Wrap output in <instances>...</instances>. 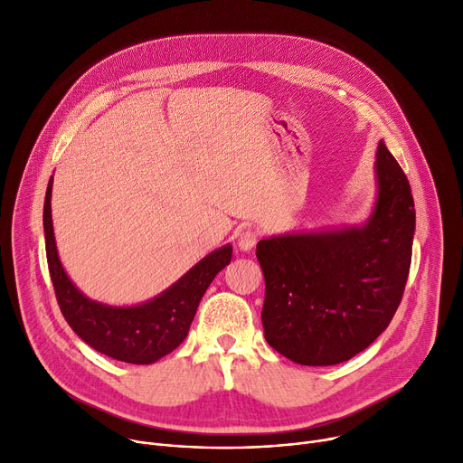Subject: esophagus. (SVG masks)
Returning a JSON list of instances; mask_svg holds the SVG:
<instances>
[{
	"label": "esophagus",
	"instance_id": "obj_1",
	"mask_svg": "<svg viewBox=\"0 0 463 463\" xmlns=\"http://www.w3.org/2000/svg\"><path fill=\"white\" fill-rule=\"evenodd\" d=\"M257 238H259V234H257V231H253V229L241 231V232L238 234V240H236L238 250H240V251H251V250L255 248V244H257Z\"/></svg>",
	"mask_w": 463,
	"mask_h": 463
}]
</instances>
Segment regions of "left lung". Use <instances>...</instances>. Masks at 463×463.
Listing matches in <instances>:
<instances>
[{"label":"left lung","mask_w":463,"mask_h":463,"mask_svg":"<svg viewBox=\"0 0 463 463\" xmlns=\"http://www.w3.org/2000/svg\"><path fill=\"white\" fill-rule=\"evenodd\" d=\"M377 201L364 227L260 240L262 326L272 349L334 366L370 347L402 302L415 234L411 185L381 140Z\"/></svg>","instance_id":"obj_1"}]
</instances>
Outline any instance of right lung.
<instances>
[{"label": "right lung", "instance_id": "add662e5", "mask_svg": "<svg viewBox=\"0 0 463 463\" xmlns=\"http://www.w3.org/2000/svg\"><path fill=\"white\" fill-rule=\"evenodd\" d=\"M51 194L52 178L46 187L43 210L46 260L56 300L69 326L90 347L121 362L152 364L173 353L185 339L208 285L231 262L232 248L223 246L212 251L173 287L146 304L114 307L93 302L72 285L60 262L52 229Z\"/></svg>", "mask_w": 463, "mask_h": 463}]
</instances>
